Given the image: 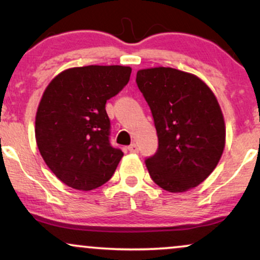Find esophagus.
<instances>
[{"instance_id": "obj_1", "label": "esophagus", "mask_w": 260, "mask_h": 260, "mask_svg": "<svg viewBox=\"0 0 260 260\" xmlns=\"http://www.w3.org/2000/svg\"><path fill=\"white\" fill-rule=\"evenodd\" d=\"M128 150H129L131 153H138V150H139L138 145L134 144V143H133V144H131L129 147H128Z\"/></svg>"}]
</instances>
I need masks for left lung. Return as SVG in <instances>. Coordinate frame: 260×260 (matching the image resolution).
<instances>
[{
	"label": "left lung",
	"instance_id": "left-lung-1",
	"mask_svg": "<svg viewBox=\"0 0 260 260\" xmlns=\"http://www.w3.org/2000/svg\"><path fill=\"white\" fill-rule=\"evenodd\" d=\"M137 85L153 113L159 148L145 165L171 193L201 184L225 148V121L215 95L194 74L170 67L137 72Z\"/></svg>",
	"mask_w": 260,
	"mask_h": 260
}]
</instances>
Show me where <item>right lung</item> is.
<instances>
[{"label": "right lung", "mask_w": 260, "mask_h": 260, "mask_svg": "<svg viewBox=\"0 0 260 260\" xmlns=\"http://www.w3.org/2000/svg\"><path fill=\"white\" fill-rule=\"evenodd\" d=\"M126 66L66 70L45 89L35 117L41 156L59 181L78 190L103 186L123 156L110 144L106 101L129 80Z\"/></svg>", "instance_id": "right-lung-1"}]
</instances>
